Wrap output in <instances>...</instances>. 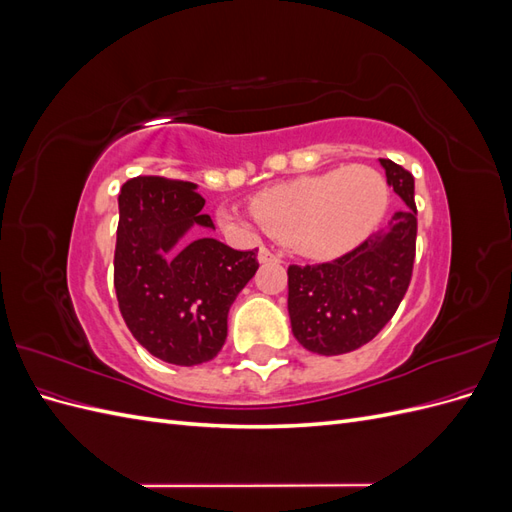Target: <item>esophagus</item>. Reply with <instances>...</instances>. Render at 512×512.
I'll return each instance as SVG.
<instances>
[{
    "mask_svg": "<svg viewBox=\"0 0 512 512\" xmlns=\"http://www.w3.org/2000/svg\"><path fill=\"white\" fill-rule=\"evenodd\" d=\"M273 260H280V258H277L271 250H267V247H260V250H258V262H273Z\"/></svg>",
    "mask_w": 512,
    "mask_h": 512,
    "instance_id": "34e87169",
    "label": "esophagus"
}]
</instances>
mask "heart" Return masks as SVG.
<instances>
[{"label":"heart","instance_id":"1","mask_svg":"<svg viewBox=\"0 0 512 512\" xmlns=\"http://www.w3.org/2000/svg\"><path fill=\"white\" fill-rule=\"evenodd\" d=\"M386 207L389 183L365 164L277 183L252 200L256 222L307 258H333L352 250L374 232ZM220 222L239 230L250 228L226 209L220 211Z\"/></svg>","mask_w":512,"mask_h":512}]
</instances>
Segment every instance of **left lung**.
<instances>
[{
	"label": "left lung",
	"mask_w": 512,
	"mask_h": 512,
	"mask_svg": "<svg viewBox=\"0 0 512 512\" xmlns=\"http://www.w3.org/2000/svg\"><path fill=\"white\" fill-rule=\"evenodd\" d=\"M380 164L406 207L342 258L288 267L292 333L309 352L335 356L365 346L393 318L410 286L416 254L414 177L393 160Z\"/></svg>",
	"instance_id": "8db88e82"
}]
</instances>
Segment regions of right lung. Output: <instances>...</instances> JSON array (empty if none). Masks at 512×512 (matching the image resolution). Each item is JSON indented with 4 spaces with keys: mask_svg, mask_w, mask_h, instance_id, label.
<instances>
[{
    "mask_svg": "<svg viewBox=\"0 0 512 512\" xmlns=\"http://www.w3.org/2000/svg\"><path fill=\"white\" fill-rule=\"evenodd\" d=\"M196 183L134 177L119 192L115 292L130 333L158 359L192 367L218 356L228 309L252 280L256 252L218 239H185L213 228Z\"/></svg>",
    "mask_w": 512,
    "mask_h": 512,
    "instance_id": "right-lung-1",
    "label": "right lung"
}]
</instances>
